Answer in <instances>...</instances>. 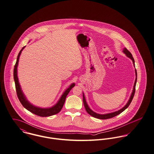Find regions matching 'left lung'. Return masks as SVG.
<instances>
[{
  "mask_svg": "<svg viewBox=\"0 0 154 154\" xmlns=\"http://www.w3.org/2000/svg\"><path fill=\"white\" fill-rule=\"evenodd\" d=\"M123 52L127 55V57H128L129 58H130L132 61H133V63L135 66V61H134V58H133L132 57V54L126 48H125L123 49ZM135 73H136V79H135V84H134V89H133V91H132V94L131 96V97L128 101V103L122 108L121 109L117 111V112H113V113H108V114H106V115H100V114H97L95 112H94L93 111H92L88 106L86 101H85V96H84V94H83V103H84V106L85 107V110L87 111V112L90 115H91V116L94 117V118H97V119H110V118H112L118 115H119L120 113H121L122 112H123L126 109H127L128 107V106L130 105L132 101V99L134 98V94H135V87H136V84H137V69H135Z\"/></svg>",
  "mask_w": 154,
  "mask_h": 154,
  "instance_id": "8db88e82",
  "label": "left lung"
}]
</instances>
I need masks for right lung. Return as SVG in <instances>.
Wrapping results in <instances>:
<instances>
[{"mask_svg":"<svg viewBox=\"0 0 154 154\" xmlns=\"http://www.w3.org/2000/svg\"><path fill=\"white\" fill-rule=\"evenodd\" d=\"M25 47V46L23 47L21 49V50L20 51L19 53L18 54L17 60L16 64H15V67H14V80H15V88H16V91H17V97H18L20 102L21 103L22 106L25 109H26L28 110H29V112H31V113H34L37 116H41V117H48V116H52L54 115L57 114L62 109L67 94H69V91L72 89V88L74 87L75 84L73 83V84H72L71 85H70L69 87L65 91V92L63 93V94L61 97L60 100L54 106L52 107L51 108L42 109V108L36 107L35 106H34L32 104H31L29 103L27 101V100L26 99L25 96L23 95V93L21 90L20 85H19V82H18V79H17V67L19 56L21 54V52Z\"/></svg>","mask_w":154,"mask_h":154,"instance_id":"1","label":"right lung"}]
</instances>
